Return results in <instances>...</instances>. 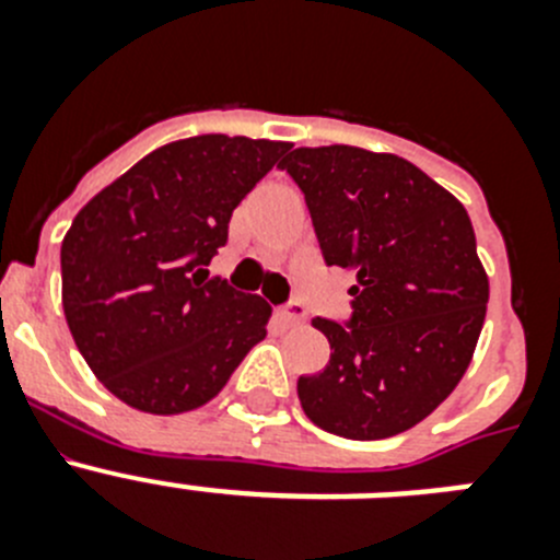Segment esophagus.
<instances>
[{"mask_svg": "<svg viewBox=\"0 0 560 560\" xmlns=\"http://www.w3.org/2000/svg\"><path fill=\"white\" fill-rule=\"evenodd\" d=\"M280 319H283V323L289 325V328H296V325H303L305 323L303 305L291 303V305H285V308H280Z\"/></svg>", "mask_w": 560, "mask_h": 560, "instance_id": "obj_1", "label": "esophagus"}]
</instances>
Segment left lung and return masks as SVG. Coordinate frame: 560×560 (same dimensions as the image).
Returning <instances> with one entry per match:
<instances>
[{"label": "left lung", "instance_id": "1", "mask_svg": "<svg viewBox=\"0 0 560 560\" xmlns=\"http://www.w3.org/2000/svg\"><path fill=\"white\" fill-rule=\"evenodd\" d=\"M280 167L305 192L325 264L355 277L350 325L311 319L330 361L296 381L305 415L350 440L418 427L454 393L485 323L491 289L468 212L395 153L296 148Z\"/></svg>", "mask_w": 560, "mask_h": 560}]
</instances>
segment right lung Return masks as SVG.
I'll return each instance as SVG.
<instances>
[{
  "label": "right lung",
  "instance_id": "right-lung-1",
  "mask_svg": "<svg viewBox=\"0 0 560 560\" xmlns=\"http://www.w3.org/2000/svg\"><path fill=\"white\" fill-rule=\"evenodd\" d=\"M289 148L226 133L167 142L81 207L61 244L63 316L114 398L151 415L199 409L264 339L271 305L201 266Z\"/></svg>",
  "mask_w": 560,
  "mask_h": 560
}]
</instances>
